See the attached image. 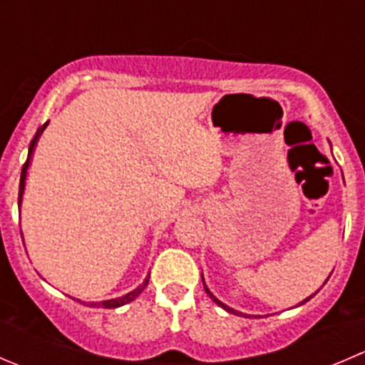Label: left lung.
Masks as SVG:
<instances>
[{"instance_id": "obj_1", "label": "left lung", "mask_w": 365, "mask_h": 365, "mask_svg": "<svg viewBox=\"0 0 365 365\" xmlns=\"http://www.w3.org/2000/svg\"><path fill=\"white\" fill-rule=\"evenodd\" d=\"M203 284H205V282H203ZM205 291H207V292H208V296H210V298H212V299H214V302H215V303H217V305H219V307H222V309H225V310H226V312H230V314H240V312H237V310L230 309V307H228V305H225V303H221V302H219V299H217V298H215V296H214V294H212V292H210V291H208V289H207V285H205ZM310 298H312V296H310ZM310 298H309V299H310ZM309 299H305V302H302V305H303V303H307V302H309ZM242 316H246V314H242ZM247 317H250V316H247Z\"/></svg>"}]
</instances>
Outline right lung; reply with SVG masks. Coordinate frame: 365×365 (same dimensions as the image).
<instances>
[{
  "instance_id": "right-lung-1",
  "label": "right lung",
  "mask_w": 365,
  "mask_h": 365,
  "mask_svg": "<svg viewBox=\"0 0 365 365\" xmlns=\"http://www.w3.org/2000/svg\"><path fill=\"white\" fill-rule=\"evenodd\" d=\"M46 125H48V123H44V125H42L41 128L37 130V133H35V137H34V139H31V143H30V150H28V158H26V162H24V165H23V171H21V180H19V203H21V197H23V190H24V180H26V169H28V164H30L31 153H34V150H35V144H37L38 137H41L42 130L46 128ZM148 282H150V277H148L146 280H144L143 284H140L139 287L135 289V291L128 292V294L121 296V298H115V299H107V302H101V303H91V307H103V309H118V307H123V305H126V303L133 302V299H135L137 296H139L140 292L144 291V289H146Z\"/></svg>"
}]
</instances>
